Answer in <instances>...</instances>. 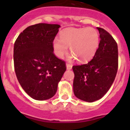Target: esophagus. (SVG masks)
Masks as SVG:
<instances>
[{"label":"esophagus","mask_w":130,"mask_h":130,"mask_svg":"<svg viewBox=\"0 0 130 130\" xmlns=\"http://www.w3.org/2000/svg\"><path fill=\"white\" fill-rule=\"evenodd\" d=\"M66 67H67V70H71L72 68V66L71 65H70V64L67 63L66 64Z\"/></svg>","instance_id":"34e87169"}]
</instances>
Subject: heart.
I'll use <instances>...</instances> for the list:
<instances>
[{"label": "heart", "mask_w": 130, "mask_h": 130, "mask_svg": "<svg viewBox=\"0 0 130 130\" xmlns=\"http://www.w3.org/2000/svg\"><path fill=\"white\" fill-rule=\"evenodd\" d=\"M99 45V35L92 27H69L60 33V39L55 38L52 42L53 51L59 58H63L69 47L72 54L70 59L86 63L94 57Z\"/></svg>", "instance_id": "heart-1"}]
</instances>
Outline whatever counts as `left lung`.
Wrapping results in <instances>:
<instances>
[{
  "mask_svg": "<svg viewBox=\"0 0 130 130\" xmlns=\"http://www.w3.org/2000/svg\"><path fill=\"white\" fill-rule=\"evenodd\" d=\"M100 42L94 58L86 64L73 66V93L89 103L101 99L112 86L118 67V44L104 29L98 27Z\"/></svg>",
  "mask_w": 130,
  "mask_h": 130,
  "instance_id": "left-lung-1",
  "label": "left lung"
}]
</instances>
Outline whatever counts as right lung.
<instances>
[{"mask_svg": "<svg viewBox=\"0 0 130 130\" xmlns=\"http://www.w3.org/2000/svg\"><path fill=\"white\" fill-rule=\"evenodd\" d=\"M58 24H40L27 27L19 35L14 46V69L22 88L35 100L55 95L66 70L65 61L55 57L52 42Z\"/></svg>", "mask_w": 130, "mask_h": 130, "instance_id": "add662e5", "label": "right lung"}]
</instances>
